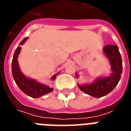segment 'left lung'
<instances>
[{
    "label": "left lung",
    "instance_id": "obj_1",
    "mask_svg": "<svg viewBox=\"0 0 131 131\" xmlns=\"http://www.w3.org/2000/svg\"><path fill=\"white\" fill-rule=\"evenodd\" d=\"M103 53L108 59L111 65L112 73L107 77H100L95 79L91 83L77 84L81 91L94 98H100L112 92L121 79L122 73V59L117 45H106L103 48ZM76 78L79 75L76 73Z\"/></svg>",
    "mask_w": 131,
    "mask_h": 131
}]
</instances>
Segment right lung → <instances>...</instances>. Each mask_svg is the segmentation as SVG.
Wrapping results in <instances>:
<instances>
[{"mask_svg":"<svg viewBox=\"0 0 131 131\" xmlns=\"http://www.w3.org/2000/svg\"><path fill=\"white\" fill-rule=\"evenodd\" d=\"M28 37H25L21 40L19 45H23L27 40ZM21 51V47H18L14 54L12 62V76L21 91L29 96L32 98H39L53 91V88H50L48 85L39 83L36 80L28 78L24 75L20 70L18 62V58ZM58 73H56L52 77V80L54 81Z\"/></svg>","mask_w":131,"mask_h":131,"instance_id":"obj_1","label":"right lung"}]
</instances>
